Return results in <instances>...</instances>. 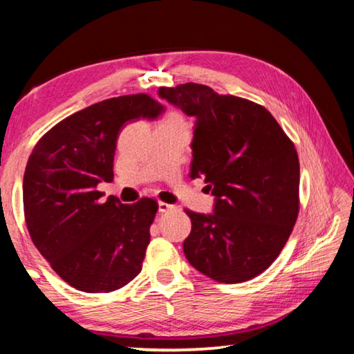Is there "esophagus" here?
<instances>
[{
    "mask_svg": "<svg viewBox=\"0 0 354 354\" xmlns=\"http://www.w3.org/2000/svg\"><path fill=\"white\" fill-rule=\"evenodd\" d=\"M158 207H159V212H169V211H171L173 207L175 206H171V205H169V203H164V201H159V205H158Z\"/></svg>",
    "mask_w": 354,
    "mask_h": 354,
    "instance_id": "obj_1",
    "label": "esophagus"
}]
</instances>
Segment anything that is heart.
Masks as SVG:
<instances>
[{
  "instance_id": "obj_1",
  "label": "heart",
  "mask_w": 354,
  "mask_h": 354,
  "mask_svg": "<svg viewBox=\"0 0 354 354\" xmlns=\"http://www.w3.org/2000/svg\"><path fill=\"white\" fill-rule=\"evenodd\" d=\"M165 122H173V123H184V118H183L181 115H179V113H176V112H171V113H169V115H167Z\"/></svg>"
}]
</instances>
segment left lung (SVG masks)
I'll return each mask as SVG.
<instances>
[{"instance_id":"1","label":"left lung","mask_w":354,"mask_h":354,"mask_svg":"<svg viewBox=\"0 0 354 354\" xmlns=\"http://www.w3.org/2000/svg\"><path fill=\"white\" fill-rule=\"evenodd\" d=\"M159 97L195 117L190 178L212 189V214L185 209L184 254L218 283L236 284L272 266L299 211L295 145L266 107L203 84L160 87Z\"/></svg>"}]
</instances>
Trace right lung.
<instances>
[{"instance_id":"1","label":"right lung","mask_w":354,"mask_h":354,"mask_svg":"<svg viewBox=\"0 0 354 354\" xmlns=\"http://www.w3.org/2000/svg\"><path fill=\"white\" fill-rule=\"evenodd\" d=\"M164 111L145 93L100 101L59 122L29 156L23 178L29 236L77 290H117L142 270L158 203L101 200L97 185L113 179L117 139L127 123Z\"/></svg>"}]
</instances>
